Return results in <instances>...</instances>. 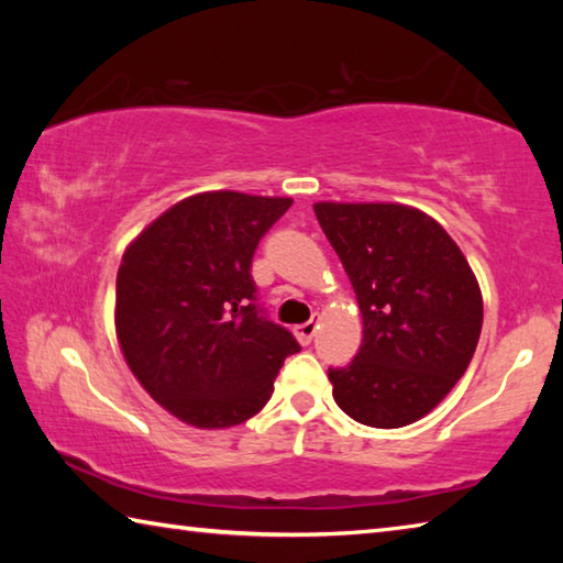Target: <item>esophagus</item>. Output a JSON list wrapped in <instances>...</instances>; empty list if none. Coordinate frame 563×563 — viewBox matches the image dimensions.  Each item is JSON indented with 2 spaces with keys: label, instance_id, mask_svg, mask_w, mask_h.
<instances>
[{
  "label": "esophagus",
  "instance_id": "34e87169",
  "mask_svg": "<svg viewBox=\"0 0 563 563\" xmlns=\"http://www.w3.org/2000/svg\"><path fill=\"white\" fill-rule=\"evenodd\" d=\"M318 328H320V318L312 316L308 322H302V325L295 328V338H298V340L302 342V345H308V342H310L312 338H316Z\"/></svg>",
  "mask_w": 563,
  "mask_h": 563
}]
</instances>
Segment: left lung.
I'll return each instance as SVG.
<instances>
[{
    "instance_id": "left-lung-1",
    "label": "left lung",
    "mask_w": 563,
    "mask_h": 563,
    "mask_svg": "<svg viewBox=\"0 0 563 563\" xmlns=\"http://www.w3.org/2000/svg\"><path fill=\"white\" fill-rule=\"evenodd\" d=\"M357 295L362 345L328 369L332 397L355 422L395 430L442 402L470 367L482 290L444 228L402 203H316Z\"/></svg>"
}]
</instances>
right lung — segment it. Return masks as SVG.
<instances>
[{
  "label": "right lung",
  "instance_id": "add662e5",
  "mask_svg": "<svg viewBox=\"0 0 563 563\" xmlns=\"http://www.w3.org/2000/svg\"><path fill=\"white\" fill-rule=\"evenodd\" d=\"M290 198L211 190L141 231L117 275V335L156 402L198 430L258 415L300 350L255 302L251 263Z\"/></svg>",
  "mask_w": 563,
  "mask_h": 563
}]
</instances>
